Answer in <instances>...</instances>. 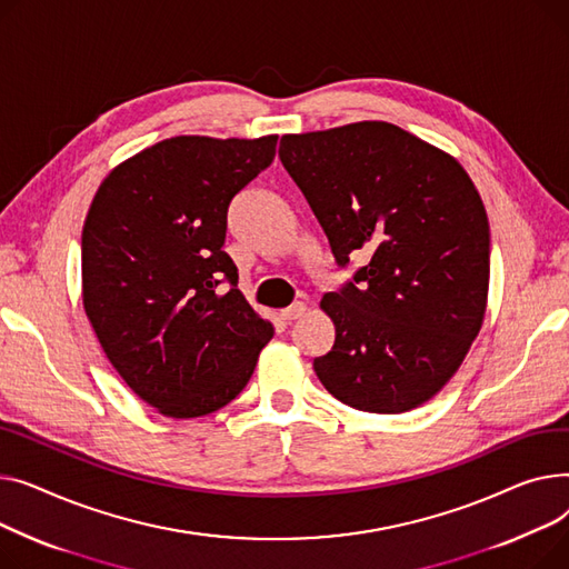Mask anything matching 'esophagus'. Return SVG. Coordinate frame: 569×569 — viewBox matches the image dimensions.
Wrapping results in <instances>:
<instances>
[{
  "mask_svg": "<svg viewBox=\"0 0 569 569\" xmlns=\"http://www.w3.org/2000/svg\"><path fill=\"white\" fill-rule=\"evenodd\" d=\"M306 310H308V306L303 303V300H298V303H293V306L280 310V317H282L284 321H293V319H298V317H303Z\"/></svg>",
  "mask_w": 569,
  "mask_h": 569,
  "instance_id": "1",
  "label": "esophagus"
}]
</instances>
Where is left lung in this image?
I'll list each match as a JSON object with an SVG mask.
<instances>
[{
  "label": "left lung",
  "mask_w": 569,
  "mask_h": 569,
  "mask_svg": "<svg viewBox=\"0 0 569 569\" xmlns=\"http://www.w3.org/2000/svg\"><path fill=\"white\" fill-rule=\"evenodd\" d=\"M280 160L332 254L370 257L321 298L336 345L315 358L323 388L370 413H405L459 370L485 321L489 220L448 151L388 121L291 132Z\"/></svg>",
  "instance_id": "8db88e82"
}]
</instances>
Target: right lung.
<instances>
[{"label":"right lung","mask_w":569,"mask_h":569,"mask_svg":"<svg viewBox=\"0 0 569 569\" xmlns=\"http://www.w3.org/2000/svg\"><path fill=\"white\" fill-rule=\"evenodd\" d=\"M278 136H179L126 158L82 227L84 315L126 386L167 418L229 405L273 338L222 250L227 209L276 158ZM229 279L232 289L214 287Z\"/></svg>","instance_id":"add662e5"}]
</instances>
